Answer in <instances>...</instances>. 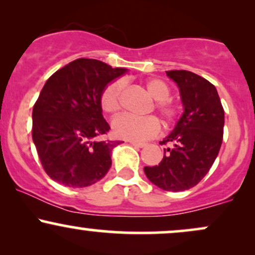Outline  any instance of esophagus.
Returning a JSON list of instances; mask_svg holds the SVG:
<instances>
[{
  "instance_id": "esophagus-1",
  "label": "esophagus",
  "mask_w": 255,
  "mask_h": 255,
  "mask_svg": "<svg viewBox=\"0 0 255 255\" xmlns=\"http://www.w3.org/2000/svg\"><path fill=\"white\" fill-rule=\"evenodd\" d=\"M130 144L133 146H135V147H139V148H141V147H144V146H146L145 142H139V141H130Z\"/></svg>"
}]
</instances>
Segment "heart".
Wrapping results in <instances>:
<instances>
[{
	"label": "heart",
	"mask_w": 255,
	"mask_h": 255,
	"mask_svg": "<svg viewBox=\"0 0 255 255\" xmlns=\"http://www.w3.org/2000/svg\"><path fill=\"white\" fill-rule=\"evenodd\" d=\"M125 87L122 79L110 81L99 96V104L104 113L115 115L121 109V96ZM145 87L153 99L154 109L160 115L165 125H170L180 114L178 105L170 98V87L160 79H148L145 81ZM113 131L118 137L131 141L151 139L160 131V124L154 116L135 118L131 115L119 116L113 121Z\"/></svg>",
	"instance_id": "obj_1"
}]
</instances>
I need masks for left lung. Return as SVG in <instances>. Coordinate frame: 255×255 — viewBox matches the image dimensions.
I'll use <instances>...</instances> for the list:
<instances>
[{"label":"left lung","mask_w":255,"mask_h":255,"mask_svg":"<svg viewBox=\"0 0 255 255\" xmlns=\"http://www.w3.org/2000/svg\"><path fill=\"white\" fill-rule=\"evenodd\" d=\"M177 84L184 111L174 130L160 145L164 157L145 166L148 180L164 191L180 192L197 186L218 156L223 141L224 109L216 87L189 71H168Z\"/></svg>","instance_id":"obj_1"}]
</instances>
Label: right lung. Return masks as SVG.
Masks as SVG:
<instances>
[{
  "mask_svg": "<svg viewBox=\"0 0 255 255\" xmlns=\"http://www.w3.org/2000/svg\"><path fill=\"white\" fill-rule=\"evenodd\" d=\"M126 72L98 60L78 58L46 80L32 111V139L52 180L83 188L105 176L119 141L97 140L110 129L99 96Z\"/></svg>",
  "mask_w": 255,
  "mask_h": 255,
  "instance_id": "add662e5",
  "label": "right lung"
}]
</instances>
